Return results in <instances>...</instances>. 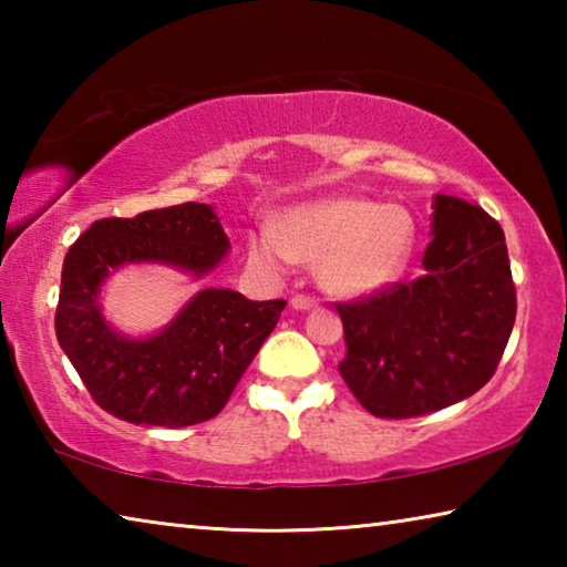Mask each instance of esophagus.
I'll return each mask as SVG.
<instances>
[{"label": "esophagus", "instance_id": "esophagus-1", "mask_svg": "<svg viewBox=\"0 0 567 567\" xmlns=\"http://www.w3.org/2000/svg\"><path fill=\"white\" fill-rule=\"evenodd\" d=\"M290 307L295 312H307V310H315V307H318V300H312V297H307V295H295L290 300Z\"/></svg>", "mask_w": 567, "mask_h": 567}]
</instances>
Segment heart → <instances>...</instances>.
Returning <instances> with one entry per match:
<instances>
[{
    "instance_id": "b5f03b06",
    "label": "heart",
    "mask_w": 567,
    "mask_h": 567,
    "mask_svg": "<svg viewBox=\"0 0 567 567\" xmlns=\"http://www.w3.org/2000/svg\"><path fill=\"white\" fill-rule=\"evenodd\" d=\"M412 235L402 207L338 195L292 207L275 229H257L249 237V260L270 275L290 270L295 260L315 265L324 290L354 300L398 280Z\"/></svg>"
}]
</instances>
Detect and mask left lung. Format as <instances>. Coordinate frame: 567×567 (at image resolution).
I'll return each instance as SVG.
<instances>
[{
	"label": "left lung",
	"instance_id": "1",
	"mask_svg": "<svg viewBox=\"0 0 567 567\" xmlns=\"http://www.w3.org/2000/svg\"><path fill=\"white\" fill-rule=\"evenodd\" d=\"M433 243L410 285L338 305L340 375L378 417H415L465 400L493 378L515 324L501 225L465 199L433 197Z\"/></svg>",
	"mask_w": 567,
	"mask_h": 567
}]
</instances>
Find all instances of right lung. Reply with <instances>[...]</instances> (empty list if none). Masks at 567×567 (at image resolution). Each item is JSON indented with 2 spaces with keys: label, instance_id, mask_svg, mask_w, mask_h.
Segmentation results:
<instances>
[{
  "label": "right lung",
  "instance_id": "obj_1",
  "mask_svg": "<svg viewBox=\"0 0 567 567\" xmlns=\"http://www.w3.org/2000/svg\"><path fill=\"white\" fill-rule=\"evenodd\" d=\"M227 255L215 207L199 203L97 219L70 247L56 340L102 410L134 425L187 427L225 408L285 300L252 302L229 287H203L165 328L127 334L104 318L102 292L130 265L169 267L203 282Z\"/></svg>",
  "mask_w": 567,
  "mask_h": 567
}]
</instances>
